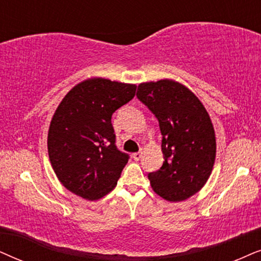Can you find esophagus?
Listing matches in <instances>:
<instances>
[{"mask_svg":"<svg viewBox=\"0 0 261 261\" xmlns=\"http://www.w3.org/2000/svg\"><path fill=\"white\" fill-rule=\"evenodd\" d=\"M133 158L134 160H136V161H138L142 158V151H137V152H134L133 154Z\"/></svg>","mask_w":261,"mask_h":261,"instance_id":"1","label":"esophagus"}]
</instances>
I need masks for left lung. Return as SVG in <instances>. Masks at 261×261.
<instances>
[{"label":"left lung","mask_w":261,"mask_h":261,"mask_svg":"<svg viewBox=\"0 0 261 261\" xmlns=\"http://www.w3.org/2000/svg\"><path fill=\"white\" fill-rule=\"evenodd\" d=\"M137 98L158 118L163 165L149 173L151 189L168 201H181L205 185L216 158V137L200 100L173 80L141 83Z\"/></svg>","instance_id":"8db88e82"}]
</instances>
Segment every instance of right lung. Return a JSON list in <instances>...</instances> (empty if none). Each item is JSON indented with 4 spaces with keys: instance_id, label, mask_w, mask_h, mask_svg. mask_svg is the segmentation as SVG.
Masks as SVG:
<instances>
[{
    "instance_id": "add662e5",
    "label": "right lung",
    "mask_w": 261,
    "mask_h": 261,
    "mask_svg": "<svg viewBox=\"0 0 261 261\" xmlns=\"http://www.w3.org/2000/svg\"><path fill=\"white\" fill-rule=\"evenodd\" d=\"M136 85L93 77L64 96L51 119L47 150L62 185L96 200L117 185L128 155L118 150L111 118L135 96Z\"/></svg>"
}]
</instances>
